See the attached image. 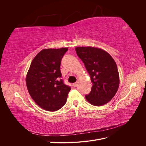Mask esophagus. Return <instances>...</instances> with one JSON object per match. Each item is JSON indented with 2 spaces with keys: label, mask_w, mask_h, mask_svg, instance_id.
<instances>
[{
  "label": "esophagus",
  "mask_w": 146,
  "mask_h": 146,
  "mask_svg": "<svg viewBox=\"0 0 146 146\" xmlns=\"http://www.w3.org/2000/svg\"><path fill=\"white\" fill-rule=\"evenodd\" d=\"M78 82H76V83H74L73 84V86H74V87H77V86H78Z\"/></svg>",
  "instance_id": "1"
}]
</instances>
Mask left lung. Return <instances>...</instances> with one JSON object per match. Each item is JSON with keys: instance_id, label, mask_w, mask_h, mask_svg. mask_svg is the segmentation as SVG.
I'll return each instance as SVG.
<instances>
[{"instance_id": "1", "label": "left lung", "mask_w": 146, "mask_h": 146, "mask_svg": "<svg viewBox=\"0 0 146 146\" xmlns=\"http://www.w3.org/2000/svg\"><path fill=\"white\" fill-rule=\"evenodd\" d=\"M78 56L89 73L92 86L85 96L86 99L95 106H102L111 100L117 91L119 76L117 65L108 53L92 47L76 48Z\"/></svg>"}]
</instances>
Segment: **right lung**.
I'll return each mask as SVG.
<instances>
[{
  "mask_svg": "<svg viewBox=\"0 0 146 146\" xmlns=\"http://www.w3.org/2000/svg\"><path fill=\"white\" fill-rule=\"evenodd\" d=\"M68 50V48L42 50L31 63L26 77L30 96L38 106L48 111L63 107L71 89L61 79V61Z\"/></svg>",
  "mask_w": 146,
  "mask_h": 146,
  "instance_id": "add662e5",
  "label": "right lung"
}]
</instances>
